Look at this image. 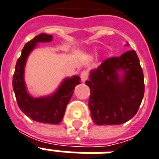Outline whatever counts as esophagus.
I'll return each mask as SVG.
<instances>
[{
  "mask_svg": "<svg viewBox=\"0 0 159 159\" xmlns=\"http://www.w3.org/2000/svg\"><path fill=\"white\" fill-rule=\"evenodd\" d=\"M80 76H81V79H82V81H83V82H85V81L88 80V78H89V73L87 72L86 70H83V72L81 73Z\"/></svg>",
  "mask_w": 159,
  "mask_h": 159,
  "instance_id": "esophagus-1",
  "label": "esophagus"
}]
</instances>
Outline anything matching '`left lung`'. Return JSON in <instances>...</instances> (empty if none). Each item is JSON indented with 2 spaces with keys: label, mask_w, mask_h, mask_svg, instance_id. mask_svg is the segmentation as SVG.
<instances>
[{
  "label": "left lung",
  "mask_w": 159,
  "mask_h": 159,
  "mask_svg": "<svg viewBox=\"0 0 159 159\" xmlns=\"http://www.w3.org/2000/svg\"><path fill=\"white\" fill-rule=\"evenodd\" d=\"M120 70H124L122 78ZM85 83L90 89L91 117L98 125H117L131 119L145 92L143 71L134 50L104 60Z\"/></svg>",
  "instance_id": "1"
}]
</instances>
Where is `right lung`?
<instances>
[{
    "label": "right lung",
    "mask_w": 159,
    "mask_h": 159,
    "mask_svg": "<svg viewBox=\"0 0 159 159\" xmlns=\"http://www.w3.org/2000/svg\"><path fill=\"white\" fill-rule=\"evenodd\" d=\"M52 35L40 34L26 43L22 53L17 60L15 71L12 77V88L20 110L27 117L39 123L58 124L62 121L67 104L72 96L74 89L80 84L79 76L64 80L55 93L44 98H32L27 93L24 81V72L26 59L36 47L37 42H51Z\"/></svg>",
    "instance_id": "add662e5"
}]
</instances>
